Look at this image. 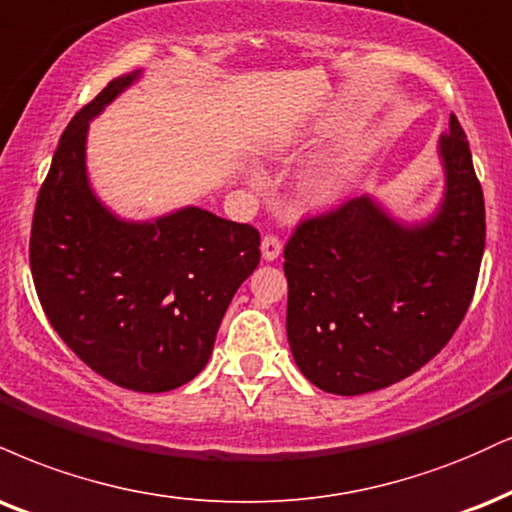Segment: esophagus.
Listing matches in <instances>:
<instances>
[{
	"instance_id": "1",
	"label": "esophagus",
	"mask_w": 512,
	"mask_h": 512,
	"mask_svg": "<svg viewBox=\"0 0 512 512\" xmlns=\"http://www.w3.org/2000/svg\"><path fill=\"white\" fill-rule=\"evenodd\" d=\"M281 250H283V245H281V238H279V236H274V233H269V236L262 238V257H264V260H267V262L276 260V257L281 255Z\"/></svg>"
}]
</instances>
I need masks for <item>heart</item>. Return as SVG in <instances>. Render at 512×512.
Listing matches in <instances>:
<instances>
[{
    "label": "heart",
    "mask_w": 512,
    "mask_h": 512,
    "mask_svg": "<svg viewBox=\"0 0 512 512\" xmlns=\"http://www.w3.org/2000/svg\"><path fill=\"white\" fill-rule=\"evenodd\" d=\"M350 171H353V157L334 159V162L326 164L324 169H319L317 174L307 181V193H310L312 200L317 202L331 200V197L341 193L343 186L348 183Z\"/></svg>",
    "instance_id": "heart-1"
}]
</instances>
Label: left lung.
Instances as JSON below:
<instances>
[{"instance_id":"left-lung-1","label":"left lung","mask_w":512,"mask_h":512,"mask_svg":"<svg viewBox=\"0 0 512 512\" xmlns=\"http://www.w3.org/2000/svg\"><path fill=\"white\" fill-rule=\"evenodd\" d=\"M441 157L446 200L422 229H403L369 197H355L303 219L288 238V343L295 365L322 391L357 396L410 377L465 319L486 217L455 114Z\"/></svg>"}]
</instances>
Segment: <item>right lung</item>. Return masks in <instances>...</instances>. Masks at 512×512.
<instances>
[{"instance_id":"add662e5","label":"right lung","mask_w":512,"mask_h":512,"mask_svg":"<svg viewBox=\"0 0 512 512\" xmlns=\"http://www.w3.org/2000/svg\"><path fill=\"white\" fill-rule=\"evenodd\" d=\"M135 76L109 80L61 133L28 252L61 341L112 384L162 393L207 365L226 307L260 264V231L197 207L126 224L95 200L85 176L88 121Z\"/></svg>"}]
</instances>
